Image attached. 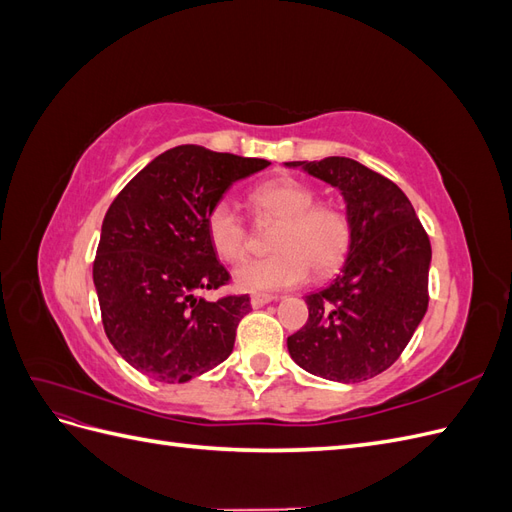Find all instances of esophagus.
Instances as JSON below:
<instances>
[{
    "mask_svg": "<svg viewBox=\"0 0 512 512\" xmlns=\"http://www.w3.org/2000/svg\"><path fill=\"white\" fill-rule=\"evenodd\" d=\"M273 299H277V297H273V294H265V292H254L252 294V299H250V303H252V307H262V305H267V303H271Z\"/></svg>",
    "mask_w": 512,
    "mask_h": 512,
    "instance_id": "obj_1",
    "label": "esophagus"
}]
</instances>
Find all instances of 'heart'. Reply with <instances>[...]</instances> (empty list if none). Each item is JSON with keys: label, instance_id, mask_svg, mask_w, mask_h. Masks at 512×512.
Instances as JSON below:
<instances>
[{"label": "heart", "instance_id": "1", "mask_svg": "<svg viewBox=\"0 0 512 512\" xmlns=\"http://www.w3.org/2000/svg\"><path fill=\"white\" fill-rule=\"evenodd\" d=\"M316 190L294 177H275L256 185L250 207L256 220L275 224L271 256L245 262L235 280L245 290H282L305 282L312 271L327 280L346 265L354 241L350 213L337 203H316ZM207 237L224 262L237 265L250 250V230L235 205L218 200L205 218Z\"/></svg>", "mask_w": 512, "mask_h": 512}]
</instances>
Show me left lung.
<instances>
[{"label":"left lung","instance_id":"8db88e82","mask_svg":"<svg viewBox=\"0 0 512 512\" xmlns=\"http://www.w3.org/2000/svg\"><path fill=\"white\" fill-rule=\"evenodd\" d=\"M342 190L354 224L344 273L307 294L309 318L288 337L294 363L320 378L363 382L389 369L429 305L431 243L408 196L350 158L288 162Z\"/></svg>","mask_w":512,"mask_h":512}]
</instances>
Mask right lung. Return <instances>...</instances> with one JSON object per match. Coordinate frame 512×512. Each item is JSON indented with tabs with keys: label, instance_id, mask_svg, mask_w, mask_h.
<instances>
[{
	"label": "right lung",
	"instance_id": "add662e5",
	"mask_svg": "<svg viewBox=\"0 0 512 512\" xmlns=\"http://www.w3.org/2000/svg\"><path fill=\"white\" fill-rule=\"evenodd\" d=\"M271 162L179 145L149 162L108 207L94 284L108 342L160 382H188L226 361L247 294L205 301L228 286L205 218L232 183Z\"/></svg>",
	"mask_w": 512,
	"mask_h": 512
}]
</instances>
